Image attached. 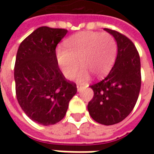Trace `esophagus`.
Instances as JSON below:
<instances>
[{"label": "esophagus", "instance_id": "34e87169", "mask_svg": "<svg viewBox=\"0 0 154 154\" xmlns=\"http://www.w3.org/2000/svg\"><path fill=\"white\" fill-rule=\"evenodd\" d=\"M84 89H85V86L82 85H77V90H78V91H81V90H83Z\"/></svg>", "mask_w": 154, "mask_h": 154}]
</instances>
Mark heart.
I'll list each match as a JSON object with an SVG mask.
<instances>
[{
	"label": "heart",
	"mask_w": 154,
	"mask_h": 154,
	"mask_svg": "<svg viewBox=\"0 0 154 154\" xmlns=\"http://www.w3.org/2000/svg\"><path fill=\"white\" fill-rule=\"evenodd\" d=\"M117 54V43L109 33L83 31L75 34L65 41V48L59 46L55 57L65 78L73 79L79 67V81L89 79V73L102 77L109 71ZM80 63H79V61Z\"/></svg>",
	"instance_id": "obj_1"
}]
</instances>
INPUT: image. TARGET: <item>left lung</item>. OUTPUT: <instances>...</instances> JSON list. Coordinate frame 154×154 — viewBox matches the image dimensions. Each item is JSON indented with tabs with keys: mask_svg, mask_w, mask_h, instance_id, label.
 I'll return each instance as SVG.
<instances>
[{
	"mask_svg": "<svg viewBox=\"0 0 154 154\" xmlns=\"http://www.w3.org/2000/svg\"><path fill=\"white\" fill-rule=\"evenodd\" d=\"M117 41L114 67L101 81L89 87L94 96L88 110L94 120L112 125L124 120L134 109L141 87L140 57L130 39L116 30L104 28Z\"/></svg>",
	"mask_w": 154,
	"mask_h": 154,
	"instance_id": "left-lung-1",
	"label": "left lung"
}]
</instances>
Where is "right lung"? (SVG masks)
<instances>
[{
  "instance_id": "add662e5",
  "label": "right lung",
  "mask_w": 154,
  "mask_h": 154,
  "mask_svg": "<svg viewBox=\"0 0 154 154\" xmlns=\"http://www.w3.org/2000/svg\"><path fill=\"white\" fill-rule=\"evenodd\" d=\"M65 29L41 26L20 45L14 68L17 101L28 117L45 126L65 117L77 92L76 84L65 79L59 68L55 48Z\"/></svg>"
}]
</instances>
